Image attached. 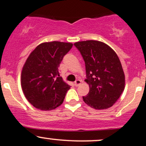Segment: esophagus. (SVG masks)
Instances as JSON below:
<instances>
[{
	"label": "esophagus",
	"instance_id": "34e87169",
	"mask_svg": "<svg viewBox=\"0 0 146 146\" xmlns=\"http://www.w3.org/2000/svg\"><path fill=\"white\" fill-rule=\"evenodd\" d=\"M74 84H75V86H76V87H78V86H79L81 84V80H79V79L76 80L75 81Z\"/></svg>",
	"mask_w": 146,
	"mask_h": 146
}]
</instances>
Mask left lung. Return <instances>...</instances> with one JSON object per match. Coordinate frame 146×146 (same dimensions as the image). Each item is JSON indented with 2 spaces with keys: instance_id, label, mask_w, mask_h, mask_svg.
Returning <instances> with one entry per match:
<instances>
[{
  "instance_id": "left-lung-1",
  "label": "left lung",
  "mask_w": 146,
  "mask_h": 146,
  "mask_svg": "<svg viewBox=\"0 0 146 146\" xmlns=\"http://www.w3.org/2000/svg\"><path fill=\"white\" fill-rule=\"evenodd\" d=\"M74 45L85 61V81L90 85L83 101L94 109L110 108L125 89V74L117 55L100 41H81Z\"/></svg>"
}]
</instances>
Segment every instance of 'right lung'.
Returning a JSON list of instances; mask_svg holds the SVG:
<instances>
[{
	"instance_id": "1",
	"label": "right lung",
	"mask_w": 146,
	"mask_h": 146,
	"mask_svg": "<svg viewBox=\"0 0 146 146\" xmlns=\"http://www.w3.org/2000/svg\"><path fill=\"white\" fill-rule=\"evenodd\" d=\"M72 47L70 42H44L27 59L21 72V87L27 100L38 109L53 110L64 101L70 86L63 81L59 67Z\"/></svg>"
}]
</instances>
